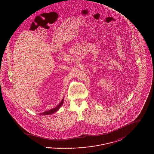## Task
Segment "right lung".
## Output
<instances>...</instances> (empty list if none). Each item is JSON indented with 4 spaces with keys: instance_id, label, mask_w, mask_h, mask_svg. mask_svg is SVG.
<instances>
[{
    "instance_id": "1",
    "label": "right lung",
    "mask_w": 154,
    "mask_h": 154,
    "mask_svg": "<svg viewBox=\"0 0 154 154\" xmlns=\"http://www.w3.org/2000/svg\"><path fill=\"white\" fill-rule=\"evenodd\" d=\"M63 98L62 99V100L61 102L55 108H54V109H51V110H48V111H45L44 112L42 113L41 114H42V115L45 116V115H50V114H53V113L55 112L56 111H57L59 109V108L60 107V106L63 104Z\"/></svg>"
}]
</instances>
